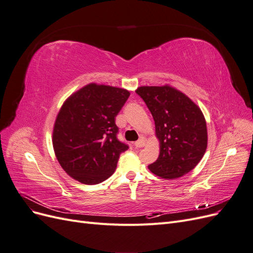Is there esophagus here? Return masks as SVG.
Listing matches in <instances>:
<instances>
[{"instance_id":"obj_1","label":"esophagus","mask_w":253,"mask_h":253,"mask_svg":"<svg viewBox=\"0 0 253 253\" xmlns=\"http://www.w3.org/2000/svg\"><path fill=\"white\" fill-rule=\"evenodd\" d=\"M134 145H135L136 148H142L143 145H144V138H143V137H141V138H140L139 140L135 141V142H134Z\"/></svg>"}]
</instances>
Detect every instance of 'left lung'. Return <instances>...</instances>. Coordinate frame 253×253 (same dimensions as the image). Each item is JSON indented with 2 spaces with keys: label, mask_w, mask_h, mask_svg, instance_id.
I'll list each match as a JSON object with an SVG mask.
<instances>
[{
  "label": "left lung",
  "mask_w": 253,
  "mask_h": 253,
  "mask_svg": "<svg viewBox=\"0 0 253 253\" xmlns=\"http://www.w3.org/2000/svg\"><path fill=\"white\" fill-rule=\"evenodd\" d=\"M155 121L159 156L149 166L166 179L181 177L193 170L205 155L208 133L201 109L180 90L170 85L136 89Z\"/></svg>",
  "instance_id": "left-lung-1"
}]
</instances>
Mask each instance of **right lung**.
<instances>
[{
    "label": "right lung",
    "instance_id": "right-lung-1",
    "mask_svg": "<svg viewBox=\"0 0 253 253\" xmlns=\"http://www.w3.org/2000/svg\"><path fill=\"white\" fill-rule=\"evenodd\" d=\"M129 91L89 83L68 97L57 115L52 147L62 169L81 183L97 185L115 172L128 149L117 139L115 118Z\"/></svg>",
    "mask_w": 253,
    "mask_h": 253
}]
</instances>
